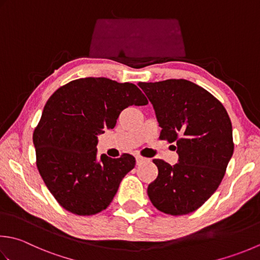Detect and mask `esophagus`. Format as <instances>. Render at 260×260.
Wrapping results in <instances>:
<instances>
[{
	"label": "esophagus",
	"instance_id": "34e87169",
	"mask_svg": "<svg viewBox=\"0 0 260 260\" xmlns=\"http://www.w3.org/2000/svg\"><path fill=\"white\" fill-rule=\"evenodd\" d=\"M145 161H147V159H145V157L141 156V155H136V165H137V166L142 165V164H143V162H145Z\"/></svg>",
	"mask_w": 260,
	"mask_h": 260
}]
</instances>
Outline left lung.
<instances>
[{
	"mask_svg": "<svg viewBox=\"0 0 260 260\" xmlns=\"http://www.w3.org/2000/svg\"><path fill=\"white\" fill-rule=\"evenodd\" d=\"M153 106L160 139L176 142L178 164L154 159L159 174L147 187L157 210L170 215L196 211L217 189L233 154L232 125L223 105L184 79L140 82Z\"/></svg>",
	"mask_w": 260,
	"mask_h": 260,
	"instance_id": "left-lung-1",
	"label": "left lung"
}]
</instances>
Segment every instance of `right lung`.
<instances>
[{
    "mask_svg": "<svg viewBox=\"0 0 260 260\" xmlns=\"http://www.w3.org/2000/svg\"><path fill=\"white\" fill-rule=\"evenodd\" d=\"M133 105H147L142 91L107 78L71 81L46 103L32 136L37 168L66 211L93 215L106 210L135 167L131 154L96 155L98 135L114 128L121 111Z\"/></svg>",
    "mask_w": 260,
    "mask_h": 260,
    "instance_id": "add662e5",
    "label": "right lung"
}]
</instances>
